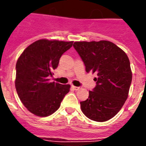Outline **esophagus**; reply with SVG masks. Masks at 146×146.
<instances>
[{
	"label": "esophagus",
	"instance_id": "esophagus-1",
	"mask_svg": "<svg viewBox=\"0 0 146 146\" xmlns=\"http://www.w3.org/2000/svg\"><path fill=\"white\" fill-rule=\"evenodd\" d=\"M72 88H73L75 91H77V90H79V89H80V87H77V86H72Z\"/></svg>",
	"mask_w": 146,
	"mask_h": 146
}]
</instances>
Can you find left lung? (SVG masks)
<instances>
[{
    "mask_svg": "<svg viewBox=\"0 0 146 146\" xmlns=\"http://www.w3.org/2000/svg\"><path fill=\"white\" fill-rule=\"evenodd\" d=\"M73 47L82 58L87 73L97 74L96 86L80 102L82 113L90 120L104 122L122 108L129 95L132 70L127 54L113 42H76Z\"/></svg>",
    "mask_w": 146,
    "mask_h": 146,
    "instance_id": "left-lung-1",
    "label": "left lung"
}]
</instances>
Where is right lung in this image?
<instances>
[{
	"mask_svg": "<svg viewBox=\"0 0 146 146\" xmlns=\"http://www.w3.org/2000/svg\"><path fill=\"white\" fill-rule=\"evenodd\" d=\"M73 42L40 39L29 45L17 60L15 87L29 111L48 117L59 108L70 86L50 82L59 60Z\"/></svg>",
	"mask_w": 146,
	"mask_h": 146,
	"instance_id": "right-lung-1",
	"label": "right lung"
}]
</instances>
